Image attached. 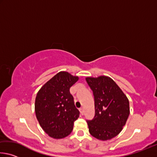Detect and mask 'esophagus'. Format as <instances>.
Returning <instances> with one entry per match:
<instances>
[{"label": "esophagus", "mask_w": 157, "mask_h": 157, "mask_svg": "<svg viewBox=\"0 0 157 157\" xmlns=\"http://www.w3.org/2000/svg\"><path fill=\"white\" fill-rule=\"evenodd\" d=\"M79 111H80V113H81L82 115H84V109H83V108H80V109H79Z\"/></svg>", "instance_id": "esophagus-1"}]
</instances>
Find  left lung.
<instances>
[{"instance_id":"obj_1","label":"left lung","mask_w":157,"mask_h":157,"mask_svg":"<svg viewBox=\"0 0 157 157\" xmlns=\"http://www.w3.org/2000/svg\"><path fill=\"white\" fill-rule=\"evenodd\" d=\"M94 93L95 116L86 121L91 136L107 140L116 136L126 124L129 115V102L116 83L107 76L86 78Z\"/></svg>"}]
</instances>
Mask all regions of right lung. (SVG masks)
<instances>
[{
	"label": "right lung",
	"instance_id": "right-lung-1",
	"mask_svg": "<svg viewBox=\"0 0 157 157\" xmlns=\"http://www.w3.org/2000/svg\"><path fill=\"white\" fill-rule=\"evenodd\" d=\"M79 78L61 71L48 81L38 91L34 109L37 120L48 136L59 139L72 132L79 111L74 104L70 88Z\"/></svg>",
	"mask_w": 157,
	"mask_h": 157
}]
</instances>
